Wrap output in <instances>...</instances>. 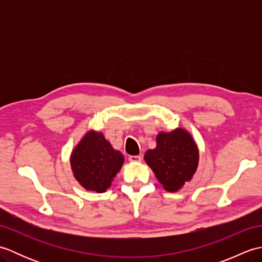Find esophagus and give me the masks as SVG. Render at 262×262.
I'll return each mask as SVG.
<instances>
[{"label": "esophagus", "mask_w": 262, "mask_h": 262, "mask_svg": "<svg viewBox=\"0 0 262 262\" xmlns=\"http://www.w3.org/2000/svg\"><path fill=\"white\" fill-rule=\"evenodd\" d=\"M128 160L130 161V162H141L142 161V157L141 155H130Z\"/></svg>", "instance_id": "obj_1"}]
</instances>
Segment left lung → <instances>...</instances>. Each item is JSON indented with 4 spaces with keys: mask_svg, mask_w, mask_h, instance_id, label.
I'll use <instances>...</instances> for the list:
<instances>
[{
    "mask_svg": "<svg viewBox=\"0 0 262 262\" xmlns=\"http://www.w3.org/2000/svg\"><path fill=\"white\" fill-rule=\"evenodd\" d=\"M144 160L165 190L174 192L191 180L198 166L199 151L191 135L177 128L170 133L161 132L157 147L148 149Z\"/></svg>",
    "mask_w": 262,
    "mask_h": 262,
    "instance_id": "8db88e82",
    "label": "left lung"
}]
</instances>
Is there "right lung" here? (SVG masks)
<instances>
[{"label":"right lung","instance_id":"1","mask_svg":"<svg viewBox=\"0 0 262 262\" xmlns=\"http://www.w3.org/2000/svg\"><path fill=\"white\" fill-rule=\"evenodd\" d=\"M124 163V155L111 146L102 133L88 132L71 154L75 179L86 190L104 192Z\"/></svg>","mask_w":262,"mask_h":262}]
</instances>
